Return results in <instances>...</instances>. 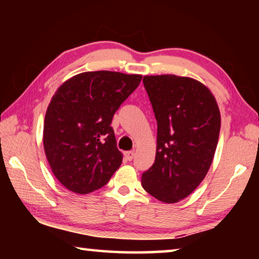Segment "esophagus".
<instances>
[{
	"label": "esophagus",
	"instance_id": "1",
	"mask_svg": "<svg viewBox=\"0 0 259 259\" xmlns=\"http://www.w3.org/2000/svg\"><path fill=\"white\" fill-rule=\"evenodd\" d=\"M124 156H125L126 160L131 161V160L134 159V156H135V152L134 151H126V152H124Z\"/></svg>",
	"mask_w": 259,
	"mask_h": 259
}]
</instances>
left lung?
<instances>
[{"label":"left lung","instance_id":"8db88e82","mask_svg":"<svg viewBox=\"0 0 259 259\" xmlns=\"http://www.w3.org/2000/svg\"><path fill=\"white\" fill-rule=\"evenodd\" d=\"M144 85L157 122L155 161L142 185L161 202L176 203L200 185L216 152L221 112L203 83L172 74L146 75Z\"/></svg>","mask_w":259,"mask_h":259}]
</instances>
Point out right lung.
Here are the masks:
<instances>
[{
  "label": "right lung",
  "mask_w": 259,
  "mask_h": 259,
  "mask_svg": "<svg viewBox=\"0 0 259 259\" xmlns=\"http://www.w3.org/2000/svg\"><path fill=\"white\" fill-rule=\"evenodd\" d=\"M139 74H76L52 96L43 125V147L61 185L77 194L103 187L123 155L111 126L114 113L142 81Z\"/></svg>",
  "instance_id": "add662e5"
}]
</instances>
